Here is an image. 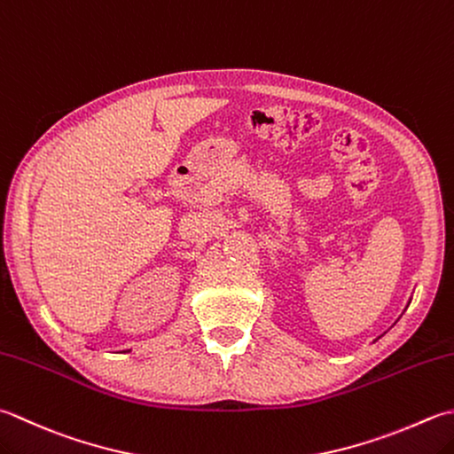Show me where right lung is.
<instances>
[{"label": "right lung", "mask_w": 454, "mask_h": 454, "mask_svg": "<svg viewBox=\"0 0 454 454\" xmlns=\"http://www.w3.org/2000/svg\"><path fill=\"white\" fill-rule=\"evenodd\" d=\"M128 352H129V350H128Z\"/></svg>", "instance_id": "obj_1"}]
</instances>
